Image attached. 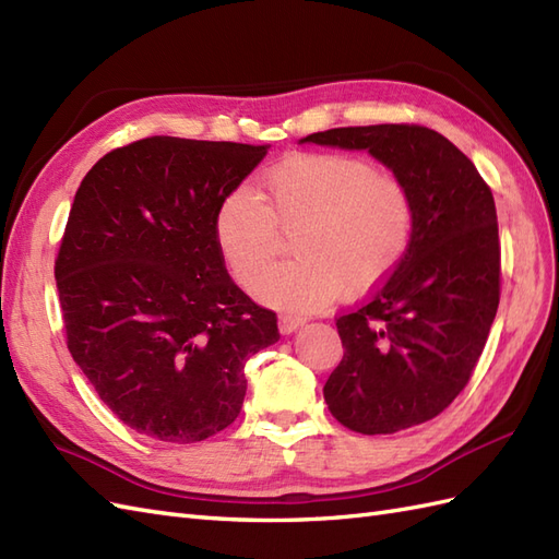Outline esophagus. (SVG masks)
<instances>
[{
  "mask_svg": "<svg viewBox=\"0 0 559 559\" xmlns=\"http://www.w3.org/2000/svg\"><path fill=\"white\" fill-rule=\"evenodd\" d=\"M277 324H280V334L289 336V334H294V331H298L300 326H304L306 320H304V317H294V314H280Z\"/></svg>",
  "mask_w": 559,
  "mask_h": 559,
  "instance_id": "1",
  "label": "esophagus"
}]
</instances>
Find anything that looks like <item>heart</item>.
Here are the masks:
<instances>
[{
    "label": "heart",
    "mask_w": 559,
    "mask_h": 559,
    "mask_svg": "<svg viewBox=\"0 0 559 559\" xmlns=\"http://www.w3.org/2000/svg\"><path fill=\"white\" fill-rule=\"evenodd\" d=\"M270 206L249 186L218 204L216 245L239 282L274 254L276 225H301L298 262L262 271L249 283L267 306L312 310L334 298L359 296L381 284L409 251L416 209L404 180L350 155H298L265 174Z\"/></svg>",
    "instance_id": "1"
}]
</instances>
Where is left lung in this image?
Returning a JSON list of instances; mask_svg holds the SVG:
<instances>
[{"instance_id":"obj_1","label":"left lung","mask_w":559,"mask_h":559,"mask_svg":"<svg viewBox=\"0 0 559 559\" xmlns=\"http://www.w3.org/2000/svg\"><path fill=\"white\" fill-rule=\"evenodd\" d=\"M298 143L367 150L404 180L416 209L400 265L336 320L343 359L324 383L329 412L361 435L426 424L471 381L499 308L493 194L475 164L426 127H341Z\"/></svg>"}]
</instances>
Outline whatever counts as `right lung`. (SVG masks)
I'll return each instance as SVG.
<instances>
[{
    "label": "right lung",
    "mask_w": 559,
    "mask_h": 559,
    "mask_svg": "<svg viewBox=\"0 0 559 559\" xmlns=\"http://www.w3.org/2000/svg\"><path fill=\"white\" fill-rule=\"evenodd\" d=\"M267 147L150 135L98 159L74 194L56 259L68 348L135 432L192 444L228 428L247 359L280 341L214 235Z\"/></svg>",
    "instance_id": "add662e5"
}]
</instances>
